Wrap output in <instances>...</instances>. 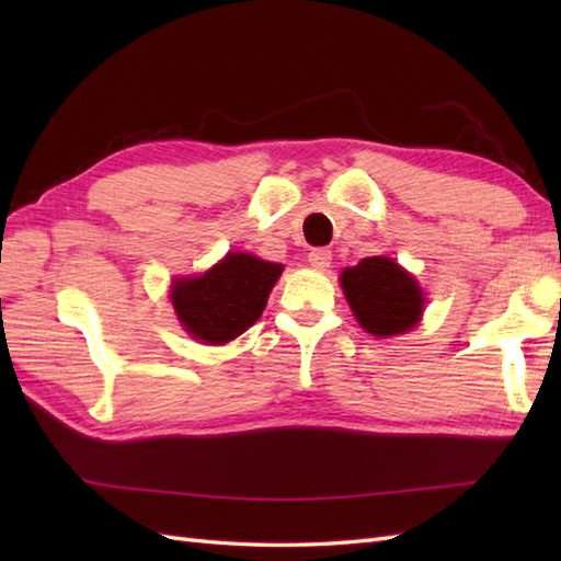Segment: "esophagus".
Returning a JSON list of instances; mask_svg holds the SVG:
<instances>
[{
	"mask_svg": "<svg viewBox=\"0 0 561 561\" xmlns=\"http://www.w3.org/2000/svg\"><path fill=\"white\" fill-rule=\"evenodd\" d=\"M330 260H332V253L328 248H313L311 253H308V262H311V267L316 270H328Z\"/></svg>",
	"mask_w": 561,
	"mask_h": 561,
	"instance_id": "34e87169",
	"label": "esophagus"
}]
</instances>
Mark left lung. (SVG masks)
Here are the masks:
<instances>
[{
    "mask_svg": "<svg viewBox=\"0 0 561 561\" xmlns=\"http://www.w3.org/2000/svg\"><path fill=\"white\" fill-rule=\"evenodd\" d=\"M354 318L374 337L404 335L422 320L424 294L408 270L392 257H364L340 274Z\"/></svg>",
    "mask_w": 561,
    "mask_h": 561,
    "instance_id": "1",
    "label": "left lung"
}]
</instances>
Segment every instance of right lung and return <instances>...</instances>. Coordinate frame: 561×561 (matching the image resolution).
I'll return each mask as SVG.
<instances>
[{
    "mask_svg": "<svg viewBox=\"0 0 561 561\" xmlns=\"http://www.w3.org/2000/svg\"><path fill=\"white\" fill-rule=\"evenodd\" d=\"M282 265L250 253H229L199 277L171 284V301L183 330L202 344H226L255 323L277 284Z\"/></svg>",
    "mask_w": 561,
    "mask_h": 561,
    "instance_id": "obj_1",
    "label": "right lung"
}]
</instances>
